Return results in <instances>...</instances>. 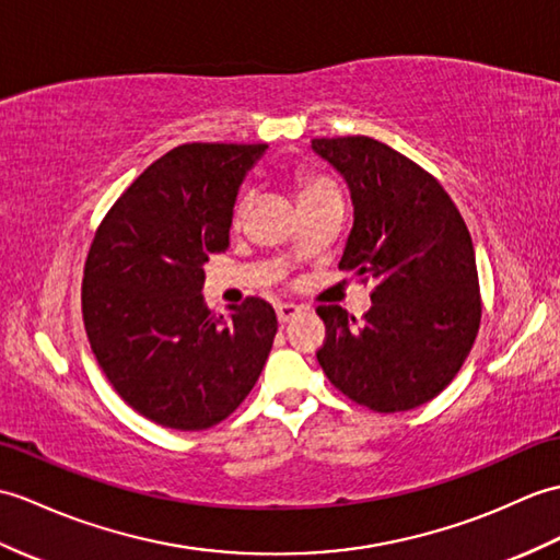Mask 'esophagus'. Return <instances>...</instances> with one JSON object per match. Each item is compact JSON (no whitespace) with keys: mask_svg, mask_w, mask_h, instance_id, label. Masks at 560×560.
Returning a JSON list of instances; mask_svg holds the SVG:
<instances>
[{"mask_svg":"<svg viewBox=\"0 0 560 560\" xmlns=\"http://www.w3.org/2000/svg\"><path fill=\"white\" fill-rule=\"evenodd\" d=\"M298 315H301V307L298 305H291V303H283V305H277V317L281 324H289L293 322Z\"/></svg>","mask_w":560,"mask_h":560,"instance_id":"esophagus-1","label":"esophagus"}]
</instances>
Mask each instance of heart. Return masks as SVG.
Masks as SVG:
<instances>
[{
    "label": "heart",
    "instance_id": "b5f03b06",
    "mask_svg": "<svg viewBox=\"0 0 560 560\" xmlns=\"http://www.w3.org/2000/svg\"><path fill=\"white\" fill-rule=\"evenodd\" d=\"M295 186H298V198L301 200L317 198V195H327V192H339L329 178L310 174V172H298ZM248 205H250V195L245 192L243 198L236 202V207H233V224H241L245 212H248Z\"/></svg>",
    "mask_w": 560,
    "mask_h": 560
}]
</instances>
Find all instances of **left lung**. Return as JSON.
<instances>
[{"label": "left lung", "instance_id": "obj_1", "mask_svg": "<svg viewBox=\"0 0 560 560\" xmlns=\"http://www.w3.org/2000/svg\"><path fill=\"white\" fill-rule=\"evenodd\" d=\"M353 200L339 267L374 281L362 322L319 305L327 339L317 360L343 396L374 412L432 400L453 382L482 319L470 231L439 180L368 136L315 138Z\"/></svg>", "mask_w": 560, "mask_h": 560}]
</instances>
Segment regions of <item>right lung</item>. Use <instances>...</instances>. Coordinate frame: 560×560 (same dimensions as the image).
Instances as JSON below:
<instances>
[{
    "label": "right lung",
    "mask_w": 560,
    "mask_h": 560,
    "mask_svg": "<svg viewBox=\"0 0 560 560\" xmlns=\"http://www.w3.org/2000/svg\"><path fill=\"white\" fill-rule=\"evenodd\" d=\"M267 150L186 142L112 205L83 271V322L97 365L142 418L180 432L214 427L250 394L277 336L262 298L214 315L202 265L229 248L233 205Z\"/></svg>",
    "instance_id": "right-lung-1"
}]
</instances>
